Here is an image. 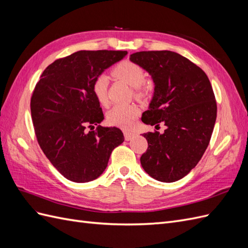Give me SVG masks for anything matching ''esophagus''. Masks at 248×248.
I'll return each instance as SVG.
<instances>
[{
    "instance_id": "obj_1",
    "label": "esophagus",
    "mask_w": 248,
    "mask_h": 248,
    "mask_svg": "<svg viewBox=\"0 0 248 248\" xmlns=\"http://www.w3.org/2000/svg\"><path fill=\"white\" fill-rule=\"evenodd\" d=\"M124 138L126 140H131L134 138V133L130 131H124Z\"/></svg>"
}]
</instances>
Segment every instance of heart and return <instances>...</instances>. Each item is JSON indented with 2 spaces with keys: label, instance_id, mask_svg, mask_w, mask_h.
Returning <instances> with one entry per match:
<instances>
[{
  "label": "heart",
  "instance_id": "heart-1",
  "mask_svg": "<svg viewBox=\"0 0 248 248\" xmlns=\"http://www.w3.org/2000/svg\"><path fill=\"white\" fill-rule=\"evenodd\" d=\"M112 72L117 78L125 80L127 84L134 89L141 88L146 82V72L142 69V67L134 62L127 61V60L119 63ZM108 84L109 78L107 74H99L93 80L92 91L95 98L101 106H108ZM138 94L140 95V92L139 91ZM139 112L140 109L136 106L118 104L108 112L107 121L111 126L128 129L139 116Z\"/></svg>",
  "mask_w": 248,
  "mask_h": 248
}]
</instances>
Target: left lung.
I'll list each match as a JSON object with an SVG mask.
<instances>
[{"label":"left lung","instance_id":"left-lung-1","mask_svg":"<svg viewBox=\"0 0 248 248\" xmlns=\"http://www.w3.org/2000/svg\"><path fill=\"white\" fill-rule=\"evenodd\" d=\"M129 60L151 76L154 93L141 121L163 133L147 132L148 149L140 164L157 181L175 182L197 166L205 153L216 121L217 107L206 73L170 50L139 51Z\"/></svg>","mask_w":248,"mask_h":248}]
</instances>
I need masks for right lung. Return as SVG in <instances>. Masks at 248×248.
Segmentation results:
<instances>
[{
    "instance_id": "add662e5",
    "label": "right lung",
    "mask_w": 248,
    "mask_h": 248,
    "mask_svg": "<svg viewBox=\"0 0 248 248\" xmlns=\"http://www.w3.org/2000/svg\"><path fill=\"white\" fill-rule=\"evenodd\" d=\"M127 55L122 50H78L56 60L37 82L31 99L39 146L61 175L72 182L98 178L111 151L124 141L117 127L97 126L103 112L92 91L94 78Z\"/></svg>"
}]
</instances>
